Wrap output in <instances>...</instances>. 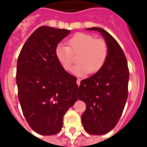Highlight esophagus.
<instances>
[{
    "label": "esophagus",
    "instance_id": "obj_1",
    "mask_svg": "<svg viewBox=\"0 0 147 147\" xmlns=\"http://www.w3.org/2000/svg\"><path fill=\"white\" fill-rule=\"evenodd\" d=\"M80 82H81V79H80V78H78V79H77V84H78V86L80 85Z\"/></svg>",
    "mask_w": 147,
    "mask_h": 147
}]
</instances>
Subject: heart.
<instances>
[{"instance_id":"1","label":"heart","mask_w":147,"mask_h":147,"mask_svg":"<svg viewBox=\"0 0 147 147\" xmlns=\"http://www.w3.org/2000/svg\"><path fill=\"white\" fill-rule=\"evenodd\" d=\"M69 47L59 44L54 51L55 57L65 71L71 69L73 53H79L78 63L72 72L77 76H84L89 72L95 73L103 66L108 57V46L104 40L94 38L90 34L76 33L68 40Z\"/></svg>"}]
</instances>
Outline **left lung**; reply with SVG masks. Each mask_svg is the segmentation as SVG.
I'll use <instances>...</instances> for the list:
<instances>
[{"label":"left lung","instance_id":"left-lung-1","mask_svg":"<svg viewBox=\"0 0 147 147\" xmlns=\"http://www.w3.org/2000/svg\"><path fill=\"white\" fill-rule=\"evenodd\" d=\"M87 29L100 32L108 46L103 66L82 80L78 88V99L86 104L82 125L88 133L102 135L115 127L122 114L127 98L129 71L122 49L109 33L98 27Z\"/></svg>","mask_w":147,"mask_h":147}]
</instances>
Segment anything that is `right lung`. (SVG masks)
I'll return each instance as SVG.
<instances>
[{
	"instance_id": "right-lung-1",
	"label": "right lung",
	"mask_w": 147,
	"mask_h": 147,
	"mask_svg": "<svg viewBox=\"0 0 147 147\" xmlns=\"http://www.w3.org/2000/svg\"><path fill=\"white\" fill-rule=\"evenodd\" d=\"M69 33L40 26L27 39L18 57L19 100L31 128L41 135L60 131L65 113L78 100L77 78L63 69L54 53Z\"/></svg>"
}]
</instances>
